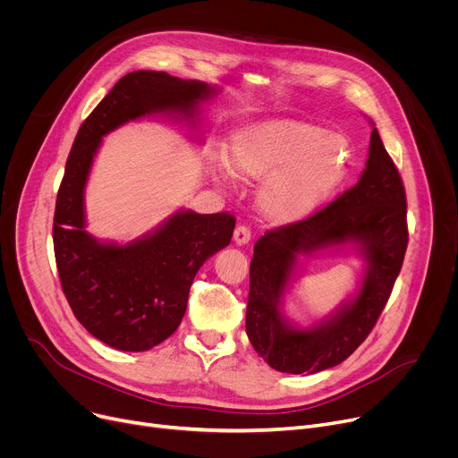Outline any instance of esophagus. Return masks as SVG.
I'll use <instances>...</instances> for the list:
<instances>
[{
  "label": "esophagus",
  "mask_w": 458,
  "mask_h": 458,
  "mask_svg": "<svg viewBox=\"0 0 458 458\" xmlns=\"http://www.w3.org/2000/svg\"><path fill=\"white\" fill-rule=\"evenodd\" d=\"M250 237H252L250 228L245 226V225H239V226L233 230V242H235L237 245H247V243L250 242Z\"/></svg>",
  "instance_id": "obj_1"
}]
</instances>
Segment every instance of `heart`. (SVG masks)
<instances>
[{
  "mask_svg": "<svg viewBox=\"0 0 458 458\" xmlns=\"http://www.w3.org/2000/svg\"><path fill=\"white\" fill-rule=\"evenodd\" d=\"M352 159L347 137L302 120H271L237 131L225 150L230 173L261 180L259 208L276 225L314 213L345 180Z\"/></svg>",
  "mask_w": 458,
  "mask_h": 458,
  "instance_id": "heart-1",
  "label": "heart"
}]
</instances>
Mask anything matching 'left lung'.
<instances>
[{"instance_id":"1","label":"left lung","mask_w":458,"mask_h":458,"mask_svg":"<svg viewBox=\"0 0 458 458\" xmlns=\"http://www.w3.org/2000/svg\"><path fill=\"white\" fill-rule=\"evenodd\" d=\"M358 242L369 273L355 301L330 322L297 331L279 314V297L299 253ZM408 245L406 192L377 128L358 183L297 223L267 230L254 245L247 335L254 351L282 373H318L338 366L362 344L386 306Z\"/></svg>"}]
</instances>
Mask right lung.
Instances as JSON below:
<instances>
[{
	"label": "right lung",
	"instance_id": "right-lung-1",
	"mask_svg": "<svg viewBox=\"0 0 458 458\" xmlns=\"http://www.w3.org/2000/svg\"><path fill=\"white\" fill-rule=\"evenodd\" d=\"M215 92L166 72H130L83 120L66 159L54 215V252L63 293L76 319L118 351H148L174 334L202 263L225 249L232 213L178 211L130 245L98 243L85 232L83 191L102 137L152 113L192 114Z\"/></svg>",
	"mask_w": 458,
	"mask_h": 458
}]
</instances>
